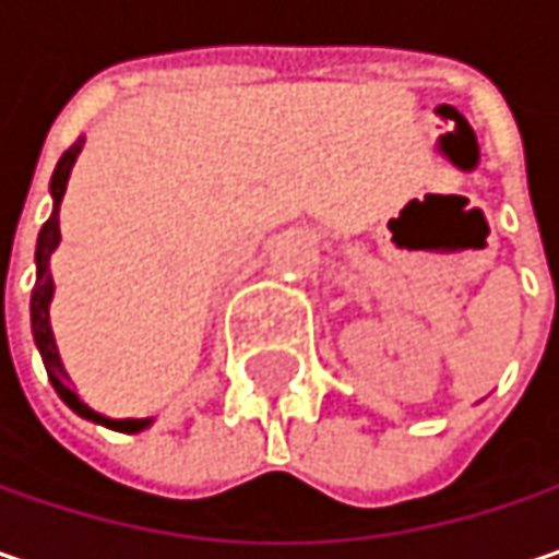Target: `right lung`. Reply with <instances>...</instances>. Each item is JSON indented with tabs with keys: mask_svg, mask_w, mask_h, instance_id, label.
<instances>
[{
	"mask_svg": "<svg viewBox=\"0 0 559 559\" xmlns=\"http://www.w3.org/2000/svg\"><path fill=\"white\" fill-rule=\"evenodd\" d=\"M79 150H82V136H79L76 143H73L63 156H60L57 173H53V181H50V194H53L57 207H53L50 221L40 227V236H37V281H34V290H31V330H34V342H37V348H40L47 378H50L53 390L60 393V400H63L73 413H79L82 419L102 423V426H108V429L140 431L150 419H105V416H98L95 409H88L76 393L67 386L70 378H67V371H63V361H60V355H57V342H53V332H50V297H53L50 252H53L57 242H60V198H63V191H67L70 169H73V163H76Z\"/></svg>",
	"mask_w": 559,
	"mask_h": 559,
	"instance_id": "1",
	"label": "right lung"
}]
</instances>
